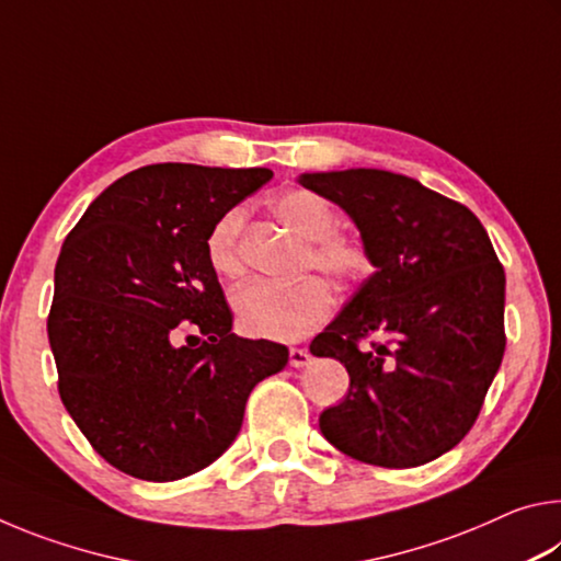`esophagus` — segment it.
<instances>
[{"label": "esophagus", "mask_w": 561, "mask_h": 561, "mask_svg": "<svg viewBox=\"0 0 561 561\" xmlns=\"http://www.w3.org/2000/svg\"><path fill=\"white\" fill-rule=\"evenodd\" d=\"M289 364H291L294 368L309 366V364H311V354H309L307 348H291V351H289Z\"/></svg>", "instance_id": "1"}]
</instances>
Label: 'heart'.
I'll return each instance as SVG.
<instances>
[{"mask_svg":"<svg viewBox=\"0 0 561 561\" xmlns=\"http://www.w3.org/2000/svg\"><path fill=\"white\" fill-rule=\"evenodd\" d=\"M274 215L309 242V267L329 274L339 284H356L371 270L366 244L354 234L336 232V210L311 190L282 193L274 201ZM242 232V207H232L217 217L207 232V262L225 279H240L244 274ZM232 304L237 321L247 334L272 341H299L329 317L334 297L321 277H304L294 284L250 282L234 291Z\"/></svg>","mask_w":561,"mask_h":561,"instance_id":"obj_1","label":"heart"}]
</instances>
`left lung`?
Listing matches in <instances>:
<instances>
[{
	"mask_svg": "<svg viewBox=\"0 0 561 561\" xmlns=\"http://www.w3.org/2000/svg\"><path fill=\"white\" fill-rule=\"evenodd\" d=\"M299 183L344 207L376 267L309 346L351 378L344 401L319 415L321 433L381 468L440 458L478 421L505 356V270L485 227L388 170L304 173ZM364 337L375 339L368 350Z\"/></svg>",
	"mask_w": 561,
	"mask_h": 561,
	"instance_id": "1",
	"label": "left lung"
}]
</instances>
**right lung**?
<instances>
[{"instance_id": "1", "label": "right lung", "mask_w": 561, "mask_h": 561, "mask_svg": "<svg viewBox=\"0 0 561 561\" xmlns=\"http://www.w3.org/2000/svg\"><path fill=\"white\" fill-rule=\"evenodd\" d=\"M270 180L267 168L146 165L66 234L46 319L59 396L121 472L170 482L207 468L240 433L252 388L287 366L284 344L232 334L205 252L217 217Z\"/></svg>"}]
</instances>
